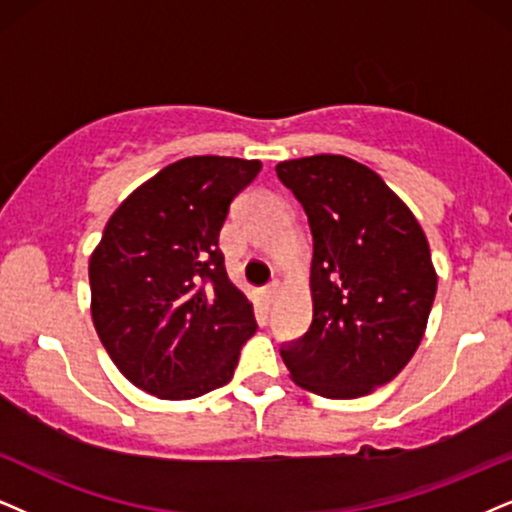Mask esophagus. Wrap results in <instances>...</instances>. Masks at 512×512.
I'll return each mask as SVG.
<instances>
[{"mask_svg":"<svg viewBox=\"0 0 512 512\" xmlns=\"http://www.w3.org/2000/svg\"><path fill=\"white\" fill-rule=\"evenodd\" d=\"M278 288H281V283H278V281H271L269 286L262 290V293H264V302H267V304H274L276 295H278Z\"/></svg>","mask_w":512,"mask_h":512,"instance_id":"1","label":"esophagus"}]
</instances>
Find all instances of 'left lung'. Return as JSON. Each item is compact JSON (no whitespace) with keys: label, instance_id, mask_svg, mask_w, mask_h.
<instances>
[{"label":"left lung","instance_id":"left-lung-1","mask_svg":"<svg viewBox=\"0 0 512 512\" xmlns=\"http://www.w3.org/2000/svg\"><path fill=\"white\" fill-rule=\"evenodd\" d=\"M312 229L314 316L281 347L290 378L328 399L390 383L423 340L437 293L418 219L371 167L345 155L276 165Z\"/></svg>","mask_w":512,"mask_h":512}]
</instances>
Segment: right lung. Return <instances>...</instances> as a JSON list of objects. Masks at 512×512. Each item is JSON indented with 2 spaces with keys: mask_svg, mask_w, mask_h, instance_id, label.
I'll return each instance as SVG.
<instances>
[{
  "mask_svg": "<svg viewBox=\"0 0 512 512\" xmlns=\"http://www.w3.org/2000/svg\"><path fill=\"white\" fill-rule=\"evenodd\" d=\"M260 160L193 155L122 200L89 260L92 319L108 357L158 399L226 385L257 331L229 281L219 231Z\"/></svg>",
  "mask_w": 512,
  "mask_h": 512,
  "instance_id": "obj_1",
  "label": "right lung"
}]
</instances>
